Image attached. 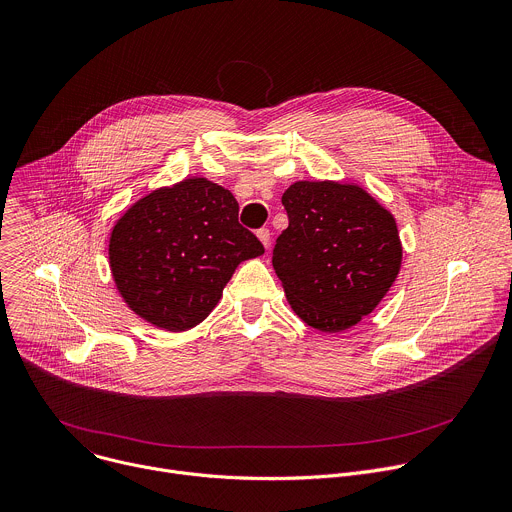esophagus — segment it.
Returning <instances> with one entry per match:
<instances>
[{
  "mask_svg": "<svg viewBox=\"0 0 512 512\" xmlns=\"http://www.w3.org/2000/svg\"><path fill=\"white\" fill-rule=\"evenodd\" d=\"M257 237H259V241L263 243V247L269 249V245H271V233H269V229H259V231H257Z\"/></svg>",
  "mask_w": 512,
  "mask_h": 512,
  "instance_id": "34e87169",
  "label": "esophagus"
}]
</instances>
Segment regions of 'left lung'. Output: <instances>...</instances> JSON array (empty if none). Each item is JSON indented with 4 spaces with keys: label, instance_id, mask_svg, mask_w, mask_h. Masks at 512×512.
I'll list each match as a JSON object with an SVG mask.
<instances>
[{
    "label": "left lung",
    "instance_id": "8db88e82",
    "mask_svg": "<svg viewBox=\"0 0 512 512\" xmlns=\"http://www.w3.org/2000/svg\"><path fill=\"white\" fill-rule=\"evenodd\" d=\"M289 227L273 269L295 315L325 333L370 315L402 267L394 215L356 183L297 181L281 197Z\"/></svg>",
    "mask_w": 512,
    "mask_h": 512
}]
</instances>
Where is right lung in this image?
<instances>
[{
    "mask_svg": "<svg viewBox=\"0 0 512 512\" xmlns=\"http://www.w3.org/2000/svg\"><path fill=\"white\" fill-rule=\"evenodd\" d=\"M239 225V203L221 185L191 177L128 207L110 231L114 285L140 319L166 331L199 325L239 263L263 255Z\"/></svg>",
    "mask_w": 512,
    "mask_h": 512,
    "instance_id": "1",
    "label": "right lung"
}]
</instances>
